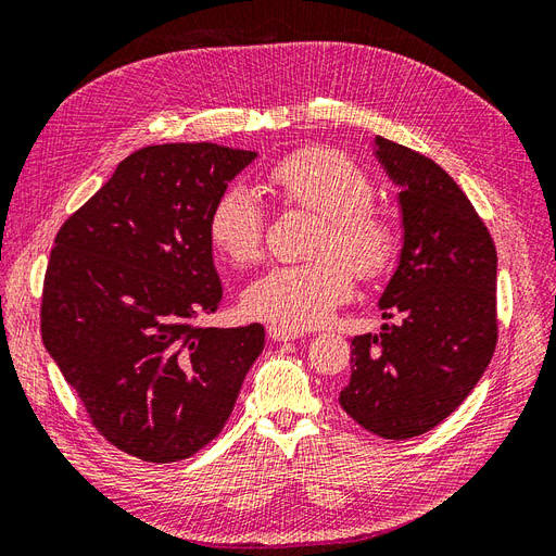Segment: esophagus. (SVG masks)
I'll use <instances>...</instances> for the list:
<instances>
[{
  "label": "esophagus",
  "instance_id": "esophagus-1",
  "mask_svg": "<svg viewBox=\"0 0 556 556\" xmlns=\"http://www.w3.org/2000/svg\"><path fill=\"white\" fill-rule=\"evenodd\" d=\"M266 331H268V339H271V341H278V343H282V341H294V339H299V331L285 329V327H276V325H271V327H268Z\"/></svg>",
  "mask_w": 556,
  "mask_h": 556
}]
</instances>
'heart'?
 I'll use <instances>...</instances> for the list:
<instances>
[{
    "instance_id": "obj_1",
    "label": "heart",
    "mask_w": 556,
    "mask_h": 556,
    "mask_svg": "<svg viewBox=\"0 0 556 556\" xmlns=\"http://www.w3.org/2000/svg\"><path fill=\"white\" fill-rule=\"evenodd\" d=\"M262 190L282 211L319 215L311 243L313 260L276 266L245 292V311L292 331L327 319L352 292V274L376 282L392 274L399 257V229L374 201V185L359 164L341 150L306 146L268 166ZM213 248L237 266L262 260L266 215L245 188L231 185L208 213Z\"/></svg>"
}]
</instances>
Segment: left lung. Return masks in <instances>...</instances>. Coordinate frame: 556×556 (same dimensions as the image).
<instances>
[{
    "mask_svg": "<svg viewBox=\"0 0 556 556\" xmlns=\"http://www.w3.org/2000/svg\"><path fill=\"white\" fill-rule=\"evenodd\" d=\"M376 155L401 185L403 250L380 296L382 333L352 339V374L341 408L387 441L441 425L492 362L496 248L462 188L433 160L390 139Z\"/></svg>",
    "mask_w": 556,
    "mask_h": 556,
    "instance_id": "left-lung-1",
    "label": "left lung"
}]
</instances>
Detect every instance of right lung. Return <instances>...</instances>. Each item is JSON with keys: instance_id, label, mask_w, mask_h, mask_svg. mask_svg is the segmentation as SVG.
Returning a JSON list of instances; mask_svg holds the SVG:
<instances>
[{"instance_id": "1", "label": "right lung", "mask_w": 556, "mask_h": 556, "mask_svg": "<svg viewBox=\"0 0 556 556\" xmlns=\"http://www.w3.org/2000/svg\"><path fill=\"white\" fill-rule=\"evenodd\" d=\"M257 157L148 146L70 215L41 292V339L92 427L131 457L188 459L223 431L264 327L197 325L223 304L208 213Z\"/></svg>"}]
</instances>
